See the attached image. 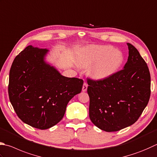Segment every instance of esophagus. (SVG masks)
Returning a JSON list of instances; mask_svg holds the SVG:
<instances>
[{
	"label": "esophagus",
	"instance_id": "34e87169",
	"mask_svg": "<svg viewBox=\"0 0 157 157\" xmlns=\"http://www.w3.org/2000/svg\"><path fill=\"white\" fill-rule=\"evenodd\" d=\"M87 87H88V85L86 83V82H84L83 85H82V91H86Z\"/></svg>",
	"mask_w": 157,
	"mask_h": 157
}]
</instances>
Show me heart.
Masks as SVG:
<instances>
[{
	"mask_svg": "<svg viewBox=\"0 0 157 157\" xmlns=\"http://www.w3.org/2000/svg\"><path fill=\"white\" fill-rule=\"evenodd\" d=\"M124 61L122 53L113 47L105 45H91L82 48L78 57L82 67H89V75L95 80L110 77L117 72Z\"/></svg>",
	"mask_w": 157,
	"mask_h": 157,
	"instance_id": "1",
	"label": "heart"
}]
</instances>
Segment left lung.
<instances>
[{"label": "left lung", "instance_id": "obj_1", "mask_svg": "<svg viewBox=\"0 0 157 157\" xmlns=\"http://www.w3.org/2000/svg\"><path fill=\"white\" fill-rule=\"evenodd\" d=\"M128 61L110 77L87 78L89 113L91 122L106 132L118 131L137 121L148 103L150 75L137 49L127 43Z\"/></svg>", "mask_w": 157, "mask_h": 157}]
</instances>
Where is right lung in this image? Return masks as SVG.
<instances>
[{"label":"right lung","instance_id":"right-lung-1","mask_svg":"<svg viewBox=\"0 0 157 157\" xmlns=\"http://www.w3.org/2000/svg\"><path fill=\"white\" fill-rule=\"evenodd\" d=\"M48 50L28 46L11 65L8 93L23 122L41 130L57 124L67 103L81 93L83 81L62 76L44 61Z\"/></svg>","mask_w":157,"mask_h":157}]
</instances>
